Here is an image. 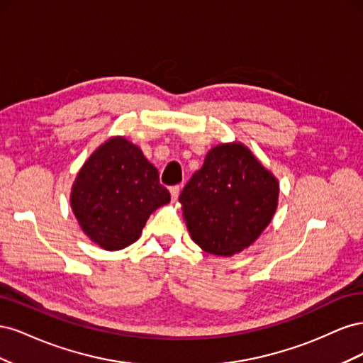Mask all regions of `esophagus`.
I'll list each match as a JSON object with an SVG mask.
<instances>
[{
  "label": "esophagus",
  "mask_w": 363,
  "mask_h": 363,
  "mask_svg": "<svg viewBox=\"0 0 363 363\" xmlns=\"http://www.w3.org/2000/svg\"><path fill=\"white\" fill-rule=\"evenodd\" d=\"M180 191H182V188H180V186H179V184H177V186H171V188H169V192H171V199H172L174 201L179 199V195H180Z\"/></svg>",
  "instance_id": "34e87169"
}]
</instances>
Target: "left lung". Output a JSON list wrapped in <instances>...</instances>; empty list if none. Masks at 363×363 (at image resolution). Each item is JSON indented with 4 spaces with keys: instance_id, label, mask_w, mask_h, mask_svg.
<instances>
[{
    "instance_id": "left-lung-1",
    "label": "left lung",
    "mask_w": 363,
    "mask_h": 363,
    "mask_svg": "<svg viewBox=\"0 0 363 363\" xmlns=\"http://www.w3.org/2000/svg\"><path fill=\"white\" fill-rule=\"evenodd\" d=\"M179 201L194 242L230 257L248 248L276 213L279 182L239 142L207 152Z\"/></svg>"
}]
</instances>
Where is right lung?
<instances>
[{
    "label": "right lung",
    "mask_w": 363,
    "mask_h": 363,
    "mask_svg": "<svg viewBox=\"0 0 363 363\" xmlns=\"http://www.w3.org/2000/svg\"><path fill=\"white\" fill-rule=\"evenodd\" d=\"M171 195L142 150L123 136L96 148L71 191V207L83 232L104 250H123L139 239L150 215Z\"/></svg>",
    "instance_id": "add662e5"
}]
</instances>
